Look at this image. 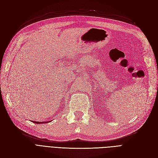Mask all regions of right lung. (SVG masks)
Masks as SVG:
<instances>
[{
  "label": "right lung",
  "instance_id": "obj_1",
  "mask_svg": "<svg viewBox=\"0 0 158 158\" xmlns=\"http://www.w3.org/2000/svg\"><path fill=\"white\" fill-rule=\"evenodd\" d=\"M33 123H37V124H40V123H44V122H37V121H32ZM49 122H50V121H47V122H45V123H49Z\"/></svg>",
  "mask_w": 158,
  "mask_h": 158
}]
</instances>
